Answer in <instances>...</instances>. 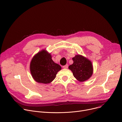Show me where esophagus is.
Instances as JSON below:
<instances>
[{
    "mask_svg": "<svg viewBox=\"0 0 122 122\" xmlns=\"http://www.w3.org/2000/svg\"><path fill=\"white\" fill-rule=\"evenodd\" d=\"M63 68H64V69H67V68H68V64H67V65H65V66H63Z\"/></svg>",
    "mask_w": 122,
    "mask_h": 122,
    "instance_id": "esophagus-1",
    "label": "esophagus"
}]
</instances>
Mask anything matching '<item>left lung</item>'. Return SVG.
Returning a JSON list of instances; mask_svg holds the SVG:
<instances>
[{
    "instance_id": "left-lung-1",
    "label": "left lung",
    "mask_w": 122,
    "mask_h": 122,
    "mask_svg": "<svg viewBox=\"0 0 122 122\" xmlns=\"http://www.w3.org/2000/svg\"><path fill=\"white\" fill-rule=\"evenodd\" d=\"M72 59L74 63L69 66V69L78 81H85L92 76L93 66L90 60L79 54L76 55Z\"/></svg>"
}]
</instances>
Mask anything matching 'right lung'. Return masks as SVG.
<instances>
[{
  "label": "right lung",
  "mask_w": 122,
  "mask_h": 122,
  "mask_svg": "<svg viewBox=\"0 0 122 122\" xmlns=\"http://www.w3.org/2000/svg\"><path fill=\"white\" fill-rule=\"evenodd\" d=\"M61 70V67L52 60L51 54L45 50L36 54L30 64L32 76L35 81L40 83L51 82Z\"/></svg>",
  "instance_id": "1"
}]
</instances>
